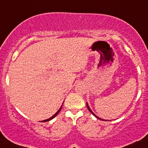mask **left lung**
<instances>
[{"label": "left lung", "mask_w": 148, "mask_h": 148, "mask_svg": "<svg viewBox=\"0 0 148 148\" xmlns=\"http://www.w3.org/2000/svg\"><path fill=\"white\" fill-rule=\"evenodd\" d=\"M86 106H87V108H88V110H89V111H90V112H91V113H92V114H93V115H94V116H95V117H96V118H97V119H99V120H103V119H100V118L97 117V115H95V114H94V112H92V111H91V109H90L89 106H88V103H86ZM104 121H106V120H104Z\"/></svg>", "instance_id": "8db88e82"}]
</instances>
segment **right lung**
<instances>
[{"mask_svg":"<svg viewBox=\"0 0 148 148\" xmlns=\"http://www.w3.org/2000/svg\"><path fill=\"white\" fill-rule=\"evenodd\" d=\"M62 108V106H61V107H60V109H59V110H58V111H57V112H56V113H55V114H54V115H53V116H51V118H49V119H46V120H44V121H41V122H46V121H49L51 120V119H54V118H55V117H56V116H57V114H58V113H59V112H60V110H61Z\"/></svg>","mask_w":148,"mask_h":148,"instance_id":"obj_1","label":"right lung"}]
</instances>
